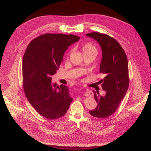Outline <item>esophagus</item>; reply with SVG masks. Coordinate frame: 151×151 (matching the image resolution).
<instances>
[{"instance_id":"1","label":"esophagus","mask_w":151,"mask_h":151,"mask_svg":"<svg viewBox=\"0 0 151 151\" xmlns=\"http://www.w3.org/2000/svg\"><path fill=\"white\" fill-rule=\"evenodd\" d=\"M85 96H88V97H92L93 96V93L91 90H87L85 92Z\"/></svg>"}]
</instances>
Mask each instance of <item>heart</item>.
Returning a JSON list of instances; mask_svg holds the SVG:
<instances>
[{
    "instance_id": "obj_1",
    "label": "heart",
    "mask_w": 151,
    "mask_h": 151,
    "mask_svg": "<svg viewBox=\"0 0 151 151\" xmlns=\"http://www.w3.org/2000/svg\"><path fill=\"white\" fill-rule=\"evenodd\" d=\"M82 50L85 55L93 54L96 56L97 54V49L96 47L90 42L85 44L82 47Z\"/></svg>"
}]
</instances>
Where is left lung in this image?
<instances>
[{
    "label": "left lung",
    "instance_id": "left-lung-1",
    "mask_svg": "<svg viewBox=\"0 0 151 151\" xmlns=\"http://www.w3.org/2000/svg\"><path fill=\"white\" fill-rule=\"evenodd\" d=\"M87 36L97 40L101 47L102 58L100 72L104 78L99 82L106 94L93 91L97 103L96 108L90 111L93 116L106 118L112 115L124 98L129 85L128 65L125 52L118 42L111 36L99 32H92Z\"/></svg>",
    "mask_w": 151,
    "mask_h": 151
}]
</instances>
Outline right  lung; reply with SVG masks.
<instances>
[{
	"label": "right lung",
	"instance_id": "1",
	"mask_svg": "<svg viewBox=\"0 0 151 151\" xmlns=\"http://www.w3.org/2000/svg\"><path fill=\"white\" fill-rule=\"evenodd\" d=\"M73 35L47 33L33 39L23 59V88L36 112L48 119L66 114L73 99L68 86L52 84L68 47L79 40Z\"/></svg>",
	"mask_w": 151,
	"mask_h": 151
}]
</instances>
